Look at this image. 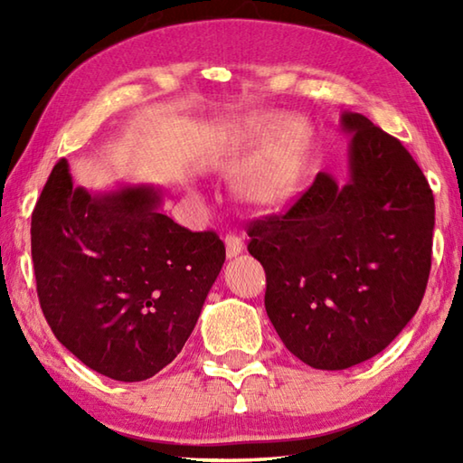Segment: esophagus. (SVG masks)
<instances>
[{
  "mask_svg": "<svg viewBox=\"0 0 463 463\" xmlns=\"http://www.w3.org/2000/svg\"><path fill=\"white\" fill-rule=\"evenodd\" d=\"M224 245H226V255L231 257H237L242 253V249H245V242H242L241 237H237V234H226L224 239Z\"/></svg>",
  "mask_w": 463,
  "mask_h": 463,
  "instance_id": "1",
  "label": "esophagus"
}]
</instances>
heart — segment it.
I'll use <instances>...</instances> for the list:
<instances>
[{"label": "heart", "mask_w": 463, "mask_h": 463, "mask_svg": "<svg viewBox=\"0 0 463 463\" xmlns=\"http://www.w3.org/2000/svg\"><path fill=\"white\" fill-rule=\"evenodd\" d=\"M315 130L302 116L253 112L232 124L224 140L221 167L234 179L239 198L263 213L292 202L304 184Z\"/></svg>", "instance_id": "obj_1"}]
</instances>
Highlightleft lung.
<instances>
[{
    "mask_svg": "<svg viewBox=\"0 0 463 463\" xmlns=\"http://www.w3.org/2000/svg\"><path fill=\"white\" fill-rule=\"evenodd\" d=\"M347 179L320 171L284 216L249 226L261 261L265 310L288 351L317 370H347L401 335L425 296L433 249V192L401 140L357 112Z\"/></svg>",
    "mask_w": 463,
    "mask_h": 463,
    "instance_id": "obj_1",
    "label": "left lung"
}]
</instances>
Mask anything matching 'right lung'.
<instances>
[{"mask_svg": "<svg viewBox=\"0 0 463 463\" xmlns=\"http://www.w3.org/2000/svg\"><path fill=\"white\" fill-rule=\"evenodd\" d=\"M153 184L90 192L54 165L33 213L38 300L57 339L93 372L143 382L190 339L226 250L161 213Z\"/></svg>", "mask_w": 463, "mask_h": 463, "instance_id": "obj_1", "label": "right lung"}]
</instances>
